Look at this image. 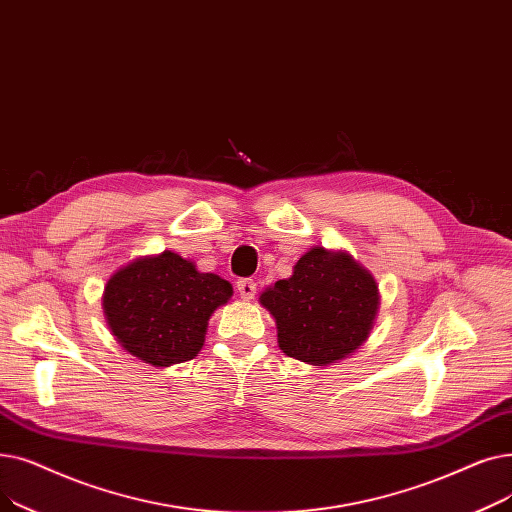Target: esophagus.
I'll return each instance as SVG.
<instances>
[{
    "label": "esophagus",
    "mask_w": 512,
    "mask_h": 512,
    "mask_svg": "<svg viewBox=\"0 0 512 512\" xmlns=\"http://www.w3.org/2000/svg\"><path fill=\"white\" fill-rule=\"evenodd\" d=\"M237 291L243 300H252L256 296V281L254 279H239Z\"/></svg>",
    "instance_id": "1"
}]
</instances>
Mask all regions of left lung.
<instances>
[{
  "label": "left lung",
  "mask_w": 512,
  "mask_h": 512,
  "mask_svg": "<svg viewBox=\"0 0 512 512\" xmlns=\"http://www.w3.org/2000/svg\"><path fill=\"white\" fill-rule=\"evenodd\" d=\"M277 321L279 348L323 367L354 352L373 329L379 308L375 279L348 254L312 248L260 296Z\"/></svg>",
  "instance_id": "left-lung-1"
}]
</instances>
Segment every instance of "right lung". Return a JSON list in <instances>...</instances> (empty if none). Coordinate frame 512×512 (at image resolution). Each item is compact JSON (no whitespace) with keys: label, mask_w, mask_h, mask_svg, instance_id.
I'll return each mask as SVG.
<instances>
[{"label":"right lung","mask_w":512,"mask_h":512,"mask_svg":"<svg viewBox=\"0 0 512 512\" xmlns=\"http://www.w3.org/2000/svg\"><path fill=\"white\" fill-rule=\"evenodd\" d=\"M231 296L229 281L164 252L114 273L104 312L120 346L154 367H168L198 356L210 314Z\"/></svg>","instance_id":"obj_1"}]
</instances>
